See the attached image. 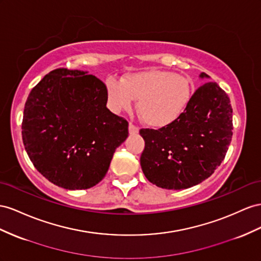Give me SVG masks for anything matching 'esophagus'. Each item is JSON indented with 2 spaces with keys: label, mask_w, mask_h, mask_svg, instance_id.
<instances>
[{
  "label": "esophagus",
  "mask_w": 261,
  "mask_h": 261,
  "mask_svg": "<svg viewBox=\"0 0 261 261\" xmlns=\"http://www.w3.org/2000/svg\"><path fill=\"white\" fill-rule=\"evenodd\" d=\"M128 132H129L130 135H136V134H138L139 129H138V127H137L136 125H134L133 123H129V125H128Z\"/></svg>",
  "instance_id": "1"
}]
</instances>
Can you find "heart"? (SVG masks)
<instances>
[{"mask_svg":"<svg viewBox=\"0 0 261 261\" xmlns=\"http://www.w3.org/2000/svg\"><path fill=\"white\" fill-rule=\"evenodd\" d=\"M105 84L112 111H129L133 101H138L140 119L152 128H164L178 121L192 98L190 80L167 70L130 73L124 81L109 76Z\"/></svg>","mask_w":261,"mask_h":261,"instance_id":"heart-1","label":"heart"}]
</instances>
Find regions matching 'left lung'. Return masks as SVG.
I'll use <instances>...</instances> for the list:
<instances>
[{"label":"left lung","mask_w":261,"mask_h":261,"mask_svg":"<svg viewBox=\"0 0 261 261\" xmlns=\"http://www.w3.org/2000/svg\"><path fill=\"white\" fill-rule=\"evenodd\" d=\"M200 79H210L202 72ZM230 101L216 82L195 91L188 109L173 124L140 129L145 149L140 166L152 185L182 190L212 175L228 150L233 136Z\"/></svg>","instance_id":"8db88e82"}]
</instances>
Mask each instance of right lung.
<instances>
[{
	"mask_svg": "<svg viewBox=\"0 0 261 261\" xmlns=\"http://www.w3.org/2000/svg\"><path fill=\"white\" fill-rule=\"evenodd\" d=\"M105 84L82 70L56 69L27 97L22 123L25 150L35 168L67 190L96 186L128 123L107 108Z\"/></svg>",
	"mask_w": 261,
	"mask_h": 261,
	"instance_id": "add662e5",
	"label": "right lung"
}]
</instances>
